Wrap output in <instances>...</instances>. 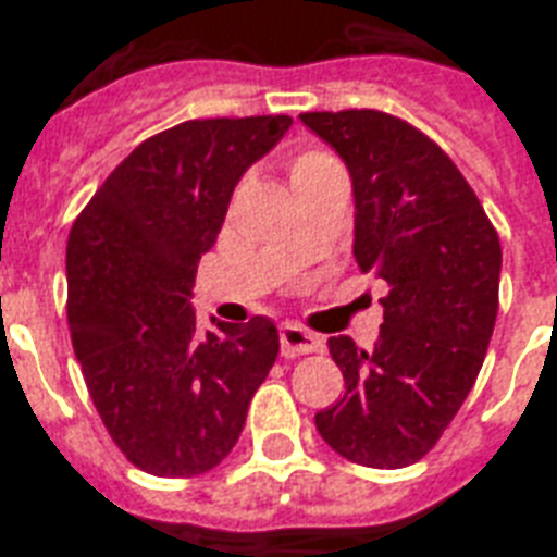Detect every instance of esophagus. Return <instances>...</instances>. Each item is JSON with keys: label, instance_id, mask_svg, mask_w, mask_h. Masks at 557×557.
<instances>
[{"label": "esophagus", "instance_id": "34e87169", "mask_svg": "<svg viewBox=\"0 0 557 557\" xmlns=\"http://www.w3.org/2000/svg\"><path fill=\"white\" fill-rule=\"evenodd\" d=\"M323 341L314 332L297 326V323H283L280 326V349L286 358L309 356V352H321Z\"/></svg>", "mask_w": 557, "mask_h": 557}]
</instances>
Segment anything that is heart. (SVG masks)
Segmentation results:
<instances>
[{
    "label": "heart",
    "mask_w": 557,
    "mask_h": 557,
    "mask_svg": "<svg viewBox=\"0 0 557 557\" xmlns=\"http://www.w3.org/2000/svg\"><path fill=\"white\" fill-rule=\"evenodd\" d=\"M330 156L321 150H304V152H297L295 159H292V164H288V173L292 176H297V173H304V170L314 168V164H321V161H326Z\"/></svg>",
    "instance_id": "b5f03b06"
}]
</instances>
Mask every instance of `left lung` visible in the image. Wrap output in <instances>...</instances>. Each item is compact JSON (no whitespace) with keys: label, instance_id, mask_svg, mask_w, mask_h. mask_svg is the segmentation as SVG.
<instances>
[{"label":"left lung","instance_id":"1","mask_svg":"<svg viewBox=\"0 0 557 557\" xmlns=\"http://www.w3.org/2000/svg\"><path fill=\"white\" fill-rule=\"evenodd\" d=\"M347 164L352 253L387 283L372 349L330 338L344 398L314 413L349 462L405 468L436 445L483 367L497 321L500 239L457 164L416 126L375 112H304Z\"/></svg>","mask_w":557,"mask_h":557}]
</instances>
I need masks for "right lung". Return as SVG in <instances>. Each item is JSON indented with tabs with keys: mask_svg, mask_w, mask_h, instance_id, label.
Wrapping results in <instances>:
<instances>
[{
	"mask_svg": "<svg viewBox=\"0 0 557 557\" xmlns=\"http://www.w3.org/2000/svg\"><path fill=\"white\" fill-rule=\"evenodd\" d=\"M288 126V115L208 117L152 135L72 225L65 277L74 356L109 436L147 474L216 468L277 361L269 318L210 321L201 335L190 297L234 187Z\"/></svg>",
	"mask_w": 557,
	"mask_h": 557,
	"instance_id": "1",
	"label": "right lung"
}]
</instances>
